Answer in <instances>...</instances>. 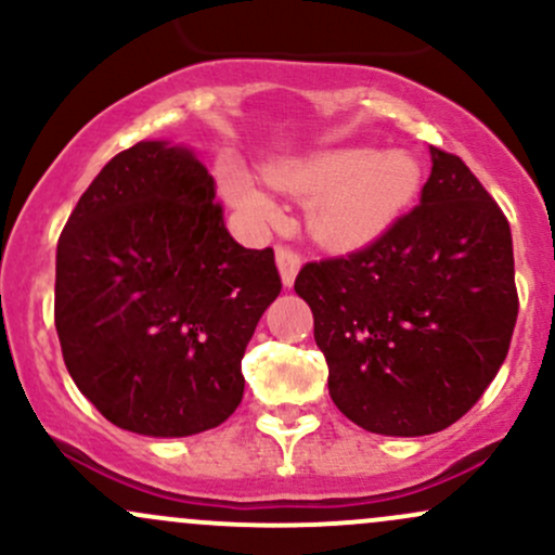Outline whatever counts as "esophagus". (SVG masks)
Instances as JSON below:
<instances>
[{"label": "esophagus", "mask_w": 555, "mask_h": 555, "mask_svg": "<svg viewBox=\"0 0 555 555\" xmlns=\"http://www.w3.org/2000/svg\"><path fill=\"white\" fill-rule=\"evenodd\" d=\"M300 263H302V258L297 249H292L287 245L276 247V266H279V273H282L284 287H292V284H295V276H297V271H300Z\"/></svg>", "instance_id": "esophagus-1"}]
</instances>
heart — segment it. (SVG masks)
I'll return each instance as SVG.
<instances>
[{"label": "heart", "mask_w": 555, "mask_h": 555, "mask_svg": "<svg viewBox=\"0 0 555 555\" xmlns=\"http://www.w3.org/2000/svg\"><path fill=\"white\" fill-rule=\"evenodd\" d=\"M273 184L315 198L310 227L334 247L356 249L382 240L418 199L422 163L403 150L337 147L268 170ZM223 194L249 221H271L276 203L240 168L223 170Z\"/></svg>", "instance_id": "heart-1"}]
</instances>
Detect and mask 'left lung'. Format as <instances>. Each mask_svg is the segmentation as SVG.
I'll return each instance as SVG.
<instances>
[{"label":"left lung","instance_id":"left-lung-1","mask_svg":"<svg viewBox=\"0 0 555 555\" xmlns=\"http://www.w3.org/2000/svg\"><path fill=\"white\" fill-rule=\"evenodd\" d=\"M429 152L416 208L369 247L295 279L334 405L374 435L459 422L503 366L519 313L503 210L459 155Z\"/></svg>","mask_w":555,"mask_h":555}]
</instances>
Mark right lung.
<instances>
[{"label": "right lung", "instance_id": "1", "mask_svg": "<svg viewBox=\"0 0 555 555\" xmlns=\"http://www.w3.org/2000/svg\"><path fill=\"white\" fill-rule=\"evenodd\" d=\"M279 292L273 249L234 242L194 152L139 142L100 170L60 234L54 326L107 422L189 437L242 403V356Z\"/></svg>", "mask_w": 555, "mask_h": 555}]
</instances>
